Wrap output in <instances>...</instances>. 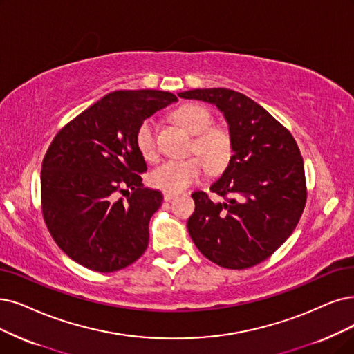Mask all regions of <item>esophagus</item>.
<instances>
[{"label": "esophagus", "instance_id": "esophagus-1", "mask_svg": "<svg viewBox=\"0 0 354 354\" xmlns=\"http://www.w3.org/2000/svg\"><path fill=\"white\" fill-rule=\"evenodd\" d=\"M162 196H164V201H165V202L173 201V199H176V197H177L176 193H169V192H164Z\"/></svg>", "mask_w": 354, "mask_h": 354}]
</instances>
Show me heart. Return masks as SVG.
<instances>
[{
  "instance_id": "heart-1",
  "label": "heart",
  "mask_w": 354,
  "mask_h": 354,
  "mask_svg": "<svg viewBox=\"0 0 354 354\" xmlns=\"http://www.w3.org/2000/svg\"><path fill=\"white\" fill-rule=\"evenodd\" d=\"M176 120L196 135L190 147V153L199 154V158L171 160L157 167L149 174V183L162 192L178 193L186 190L194 181L199 180L205 169L218 174L230 165L234 155L232 135L222 128H212L214 116L202 104L187 103L174 111ZM158 124L153 118H147L139 123L135 132V145L145 161L158 158L157 145Z\"/></svg>"
}]
</instances>
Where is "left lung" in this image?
I'll list each match as a JSON object with an SVG mask.
<instances>
[{"instance_id": "8db88e82", "label": "left lung", "mask_w": 354, "mask_h": 354, "mask_svg": "<svg viewBox=\"0 0 354 354\" xmlns=\"http://www.w3.org/2000/svg\"><path fill=\"white\" fill-rule=\"evenodd\" d=\"M215 104L230 124L234 155L210 192H194L187 230L206 259L231 270L256 266L283 244L306 203L301 151L292 133L250 97L228 88L178 93Z\"/></svg>"}]
</instances>
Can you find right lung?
<instances>
[{"label":"right lung","instance_id":"1","mask_svg":"<svg viewBox=\"0 0 354 354\" xmlns=\"http://www.w3.org/2000/svg\"><path fill=\"white\" fill-rule=\"evenodd\" d=\"M177 100L158 90L113 91L55 135L40 173V203L55 243L78 264L111 273L135 263L162 203L144 187L139 123Z\"/></svg>","mask_w":354,"mask_h":354}]
</instances>
